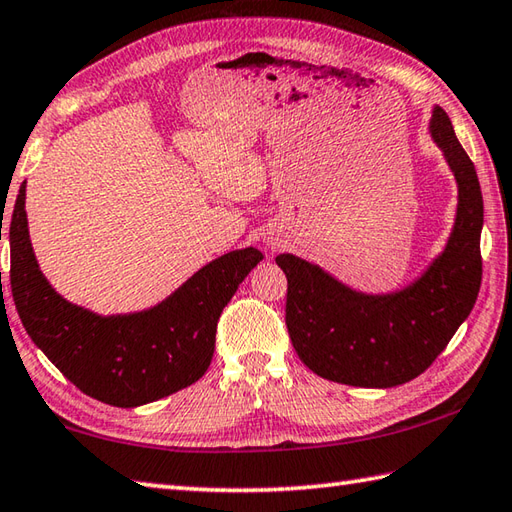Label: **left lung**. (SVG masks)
I'll return each instance as SVG.
<instances>
[{
	"instance_id": "left-lung-1",
	"label": "left lung",
	"mask_w": 512,
	"mask_h": 512,
	"mask_svg": "<svg viewBox=\"0 0 512 512\" xmlns=\"http://www.w3.org/2000/svg\"><path fill=\"white\" fill-rule=\"evenodd\" d=\"M428 128L455 175L457 215L442 255L413 284L368 295L302 257H275L288 279L290 342L330 382L364 388L410 382L435 362L475 306L482 286V188L444 108H433Z\"/></svg>"
}]
</instances>
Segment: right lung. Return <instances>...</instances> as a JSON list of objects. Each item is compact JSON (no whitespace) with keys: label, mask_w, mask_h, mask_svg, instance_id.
Wrapping results in <instances>:
<instances>
[{"label":"right lung","mask_w":512,"mask_h":512,"mask_svg":"<svg viewBox=\"0 0 512 512\" xmlns=\"http://www.w3.org/2000/svg\"><path fill=\"white\" fill-rule=\"evenodd\" d=\"M24 206L26 182L8 228L10 290L26 333L68 382L97 402L135 408L173 395L206 373L219 315L264 259L257 248L213 259L153 308L97 315L70 304L48 284L30 244Z\"/></svg>","instance_id":"add662e5"}]
</instances>
